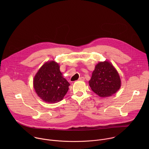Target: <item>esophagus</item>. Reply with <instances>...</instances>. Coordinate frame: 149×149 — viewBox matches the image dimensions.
<instances>
[{"instance_id":"34e87169","label":"esophagus","mask_w":149,"mask_h":149,"mask_svg":"<svg viewBox=\"0 0 149 149\" xmlns=\"http://www.w3.org/2000/svg\"><path fill=\"white\" fill-rule=\"evenodd\" d=\"M78 80H79V81H84L85 80V78L83 77H81L79 78Z\"/></svg>"}]
</instances>
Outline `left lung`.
<instances>
[{"label": "left lung", "instance_id": "left-lung-1", "mask_svg": "<svg viewBox=\"0 0 149 149\" xmlns=\"http://www.w3.org/2000/svg\"><path fill=\"white\" fill-rule=\"evenodd\" d=\"M89 85L91 90L101 97H110L120 88V76L108 61L99 62L92 74Z\"/></svg>", "mask_w": 149, "mask_h": 149}]
</instances>
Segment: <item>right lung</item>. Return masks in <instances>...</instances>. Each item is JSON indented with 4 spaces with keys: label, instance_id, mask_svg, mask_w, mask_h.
<instances>
[{
    "label": "right lung",
    "instance_id": "obj_1",
    "mask_svg": "<svg viewBox=\"0 0 149 149\" xmlns=\"http://www.w3.org/2000/svg\"><path fill=\"white\" fill-rule=\"evenodd\" d=\"M62 75L58 63L54 61L46 62L39 70L33 79V87L42 100L55 103L63 99L70 84Z\"/></svg>",
    "mask_w": 149,
    "mask_h": 149
}]
</instances>
